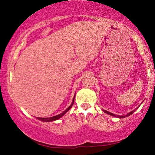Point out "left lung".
I'll return each instance as SVG.
<instances>
[{
	"label": "left lung",
	"mask_w": 155,
	"mask_h": 155,
	"mask_svg": "<svg viewBox=\"0 0 155 155\" xmlns=\"http://www.w3.org/2000/svg\"><path fill=\"white\" fill-rule=\"evenodd\" d=\"M135 111V109H134V110H133V111H130V113H128V114L127 115H121V116H120V115H115V114H112V113H110V112H109V111H106V110H103V111H104V113H105V114H109V115H112V116L119 117V118H124V117H126L129 116L130 115L133 114V113H134V111Z\"/></svg>",
	"instance_id": "8db88e82"
}]
</instances>
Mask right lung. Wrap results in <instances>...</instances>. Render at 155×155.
Returning a JSON list of instances; mask_svg holds the SVG:
<instances>
[{"label": "right lung", "mask_w": 155, "mask_h": 155, "mask_svg": "<svg viewBox=\"0 0 155 155\" xmlns=\"http://www.w3.org/2000/svg\"><path fill=\"white\" fill-rule=\"evenodd\" d=\"M74 98H75V96H74V98H73L72 100V104H70V106L67 108L64 111H63L61 114H60L59 115H54L53 117H37V119H38L39 120H41V121H43V122H52V121H54V120H57L59 119L60 117H61L62 116H64V115L66 113L67 111H69V110L71 109V107H72L73 104H74Z\"/></svg>", "instance_id": "obj_1"}]
</instances>
